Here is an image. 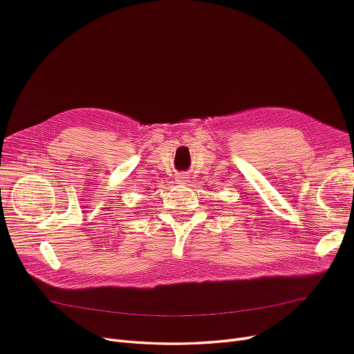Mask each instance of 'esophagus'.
<instances>
[{"label": "esophagus", "instance_id": "1", "mask_svg": "<svg viewBox=\"0 0 354 354\" xmlns=\"http://www.w3.org/2000/svg\"><path fill=\"white\" fill-rule=\"evenodd\" d=\"M177 181L180 185H186L189 181V177L186 174H180V176H177Z\"/></svg>", "mask_w": 354, "mask_h": 354}]
</instances>
